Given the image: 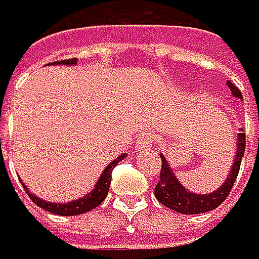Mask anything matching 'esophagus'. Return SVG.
<instances>
[{"label": "esophagus", "mask_w": 259, "mask_h": 259, "mask_svg": "<svg viewBox=\"0 0 259 259\" xmlns=\"http://www.w3.org/2000/svg\"><path fill=\"white\" fill-rule=\"evenodd\" d=\"M153 142H155V134H153L151 131H143L139 134V137H137L135 150L137 151H147L151 148Z\"/></svg>", "instance_id": "esophagus-1"}]
</instances>
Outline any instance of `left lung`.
<instances>
[{
	"label": "left lung",
	"instance_id": "8db88e82",
	"mask_svg": "<svg viewBox=\"0 0 259 259\" xmlns=\"http://www.w3.org/2000/svg\"><path fill=\"white\" fill-rule=\"evenodd\" d=\"M227 85L234 97L242 98L240 90L237 89L232 82H227ZM243 153H245V132H243V128H240V134L237 137V151H235V159L231 167V172H229L224 184L221 185L218 190L208 195H198V193H192L187 190L185 187L177 181L176 174L167 164V159L162 155H159L162 164H161V172H159V182L155 187L156 200L161 205L181 212V214H200V212H208L211 209L218 208L221 203L229 197V192L232 190V185L235 182L237 176H239Z\"/></svg>",
	"mask_w": 259,
	"mask_h": 259
}]
</instances>
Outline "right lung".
I'll use <instances>...</instances> for the list:
<instances>
[{"mask_svg": "<svg viewBox=\"0 0 259 259\" xmlns=\"http://www.w3.org/2000/svg\"><path fill=\"white\" fill-rule=\"evenodd\" d=\"M53 64H66V66H75L77 64V59H64V61H56L53 62ZM127 155L117 156L114 161H111L109 164L104 167L103 174L100 176L97 185H95V189L87 193L83 198H78V200H74V201H69V203H51V201H47V200H41L38 197H35L33 193H30L27 190V187L24 185L25 192L28 193V197L32 198V201L35 203L36 206H40L43 209H47L53 214H58V216H75V214H83V212L90 211V209H95L97 206H100L101 203L104 201V198L108 197V192H109V185H111V172L114 166L117 164L119 161H122Z\"/></svg>", "mask_w": 259, "mask_h": 259, "instance_id": "1", "label": "right lung"}]
</instances>
